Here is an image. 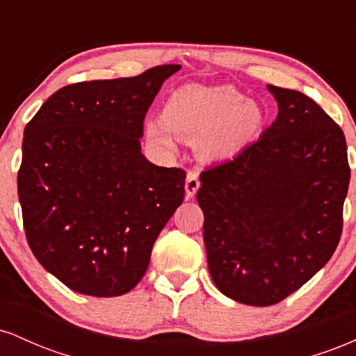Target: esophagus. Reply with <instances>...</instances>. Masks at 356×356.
I'll use <instances>...</instances> for the list:
<instances>
[{
    "instance_id": "obj_1",
    "label": "esophagus",
    "mask_w": 356,
    "mask_h": 356,
    "mask_svg": "<svg viewBox=\"0 0 356 356\" xmlns=\"http://www.w3.org/2000/svg\"><path fill=\"white\" fill-rule=\"evenodd\" d=\"M199 175L197 172H194V170H191L189 174H187V179H186V197L187 199H192L195 195V192L199 189Z\"/></svg>"
}]
</instances>
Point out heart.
<instances>
[{
    "label": "heart",
    "mask_w": 356,
    "mask_h": 356,
    "mask_svg": "<svg viewBox=\"0 0 356 356\" xmlns=\"http://www.w3.org/2000/svg\"><path fill=\"white\" fill-rule=\"evenodd\" d=\"M264 115L259 105L232 87L187 85L175 90L162 110L161 122H147L154 144L174 149L170 134L181 140L199 142L204 159H226L243 149L259 132Z\"/></svg>",
    "instance_id": "b5f03b06"
}]
</instances>
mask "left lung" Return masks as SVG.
Here are the masks:
<instances>
[{
	"instance_id": "1",
	"label": "left lung",
	"mask_w": 356,
	"mask_h": 356,
	"mask_svg": "<svg viewBox=\"0 0 356 356\" xmlns=\"http://www.w3.org/2000/svg\"><path fill=\"white\" fill-rule=\"evenodd\" d=\"M268 90L276 120L234 159L204 170L197 191L212 281L249 306L280 303L328 263L350 184L337 122L305 93Z\"/></svg>"
}]
</instances>
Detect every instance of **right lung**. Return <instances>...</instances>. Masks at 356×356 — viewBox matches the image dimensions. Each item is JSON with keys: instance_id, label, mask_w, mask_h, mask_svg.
Instances as JSON below:
<instances>
[{"instance_id": "obj_1", "label": "right lung", "mask_w": 356, "mask_h": 356, "mask_svg": "<svg viewBox=\"0 0 356 356\" xmlns=\"http://www.w3.org/2000/svg\"><path fill=\"white\" fill-rule=\"evenodd\" d=\"M179 70L67 85L24 127L18 197L28 244L73 291L108 298L136 288L184 201L186 172L140 152L147 110Z\"/></svg>"}]
</instances>
